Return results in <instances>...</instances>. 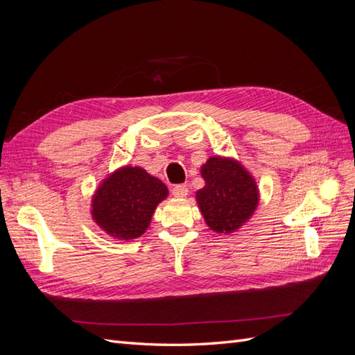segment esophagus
<instances>
[{
	"label": "esophagus",
	"mask_w": 355,
	"mask_h": 355,
	"mask_svg": "<svg viewBox=\"0 0 355 355\" xmlns=\"http://www.w3.org/2000/svg\"><path fill=\"white\" fill-rule=\"evenodd\" d=\"M171 194L178 198H184L188 196V187L187 185H175L171 188Z\"/></svg>",
	"instance_id": "34e87169"
}]
</instances>
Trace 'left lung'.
Instances as JSON below:
<instances>
[{
  "label": "left lung",
  "instance_id": "obj_1",
  "mask_svg": "<svg viewBox=\"0 0 355 355\" xmlns=\"http://www.w3.org/2000/svg\"><path fill=\"white\" fill-rule=\"evenodd\" d=\"M206 187L197 201L209 227L216 232H232L249 219L257 206V188L241 166L222 157H211L201 167Z\"/></svg>",
  "mask_w": 355,
  "mask_h": 355
}]
</instances>
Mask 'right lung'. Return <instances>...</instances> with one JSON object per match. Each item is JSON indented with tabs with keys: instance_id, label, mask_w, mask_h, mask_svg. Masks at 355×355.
<instances>
[{
	"instance_id": "add662e5",
	"label": "right lung",
	"mask_w": 355,
	"mask_h": 355,
	"mask_svg": "<svg viewBox=\"0 0 355 355\" xmlns=\"http://www.w3.org/2000/svg\"><path fill=\"white\" fill-rule=\"evenodd\" d=\"M167 187L141 167H123L106 179L93 198V218L116 239L142 235Z\"/></svg>"
}]
</instances>
